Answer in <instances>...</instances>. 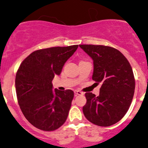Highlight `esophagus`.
Segmentation results:
<instances>
[{
	"mask_svg": "<svg viewBox=\"0 0 148 148\" xmlns=\"http://www.w3.org/2000/svg\"><path fill=\"white\" fill-rule=\"evenodd\" d=\"M74 92H75V95H83V92H81V91L75 90Z\"/></svg>",
	"mask_w": 148,
	"mask_h": 148,
	"instance_id": "34e87169",
	"label": "esophagus"
}]
</instances>
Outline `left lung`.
<instances>
[{
  "instance_id": "1",
  "label": "left lung",
  "mask_w": 148,
  "mask_h": 148,
  "mask_svg": "<svg viewBox=\"0 0 148 148\" xmlns=\"http://www.w3.org/2000/svg\"><path fill=\"white\" fill-rule=\"evenodd\" d=\"M79 46L93 60L92 80L102 83L98 96L85 93V117L102 127L115 124L127 112L134 95L135 82L130 64L123 53L112 47Z\"/></svg>"
}]
</instances>
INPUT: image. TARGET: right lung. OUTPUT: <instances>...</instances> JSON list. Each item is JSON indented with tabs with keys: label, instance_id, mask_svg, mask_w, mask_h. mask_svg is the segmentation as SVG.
<instances>
[{
	"label": "right lung",
	"instance_id": "obj_1",
	"mask_svg": "<svg viewBox=\"0 0 148 148\" xmlns=\"http://www.w3.org/2000/svg\"><path fill=\"white\" fill-rule=\"evenodd\" d=\"M77 48L74 45L38 50L18 68L16 76L18 104L29 123L41 130H57L68 118L73 91L53 90L52 81L61 73L65 62Z\"/></svg>",
	"mask_w": 148,
	"mask_h": 148
}]
</instances>
